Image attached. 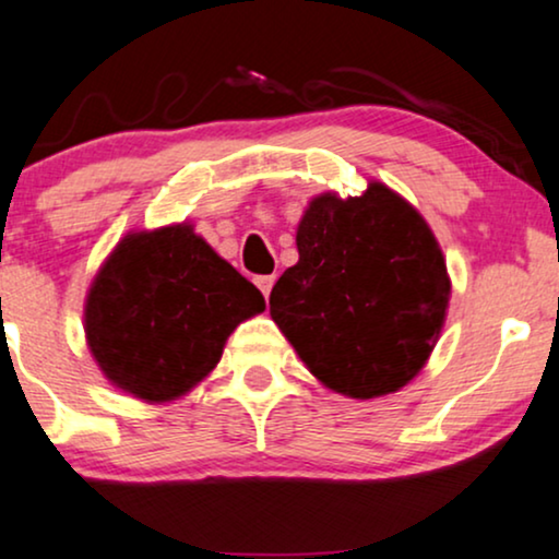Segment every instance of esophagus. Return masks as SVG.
Instances as JSON below:
<instances>
[{
    "instance_id": "obj_1",
    "label": "esophagus",
    "mask_w": 559,
    "mask_h": 559,
    "mask_svg": "<svg viewBox=\"0 0 559 559\" xmlns=\"http://www.w3.org/2000/svg\"><path fill=\"white\" fill-rule=\"evenodd\" d=\"M255 284H258V288H260V292H263V296L267 299V296H271V292H273L275 275H260Z\"/></svg>"
}]
</instances>
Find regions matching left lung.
Here are the masks:
<instances>
[{
    "instance_id": "obj_1",
    "label": "left lung",
    "mask_w": 559,
    "mask_h": 559,
    "mask_svg": "<svg viewBox=\"0 0 559 559\" xmlns=\"http://www.w3.org/2000/svg\"><path fill=\"white\" fill-rule=\"evenodd\" d=\"M299 263L271 317L317 381L350 400L402 390L441 337L451 278L420 211L384 182L314 195L296 227Z\"/></svg>"
}]
</instances>
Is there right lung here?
I'll use <instances>...</instances> for the list:
<instances>
[{
	"label": "right lung",
	"instance_id": "1",
	"mask_svg": "<svg viewBox=\"0 0 559 559\" xmlns=\"http://www.w3.org/2000/svg\"><path fill=\"white\" fill-rule=\"evenodd\" d=\"M260 312L263 294L180 222L112 247L84 299V337L116 390L162 405L201 384L237 324Z\"/></svg>",
	"mask_w": 559,
	"mask_h": 559
}]
</instances>
